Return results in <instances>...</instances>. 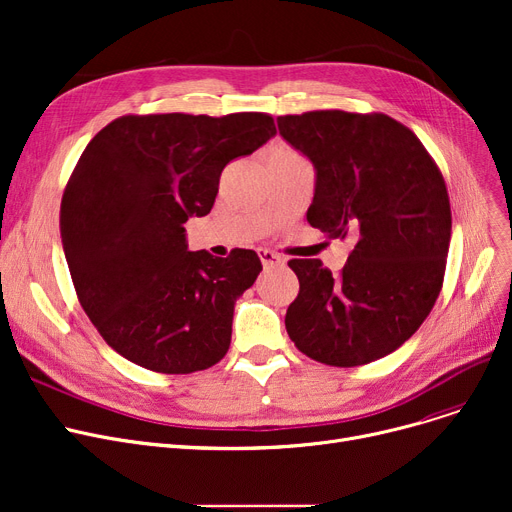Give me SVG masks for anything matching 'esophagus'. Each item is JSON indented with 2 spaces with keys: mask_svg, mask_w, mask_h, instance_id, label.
<instances>
[{
  "mask_svg": "<svg viewBox=\"0 0 512 512\" xmlns=\"http://www.w3.org/2000/svg\"><path fill=\"white\" fill-rule=\"evenodd\" d=\"M259 259H261L265 270H272V267L284 265V257L280 253L270 251V249H259Z\"/></svg>",
  "mask_w": 512,
  "mask_h": 512,
  "instance_id": "esophagus-1",
  "label": "esophagus"
}]
</instances>
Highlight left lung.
<instances>
[{"label": "left lung", "mask_w": 512, "mask_h": 512, "mask_svg": "<svg viewBox=\"0 0 512 512\" xmlns=\"http://www.w3.org/2000/svg\"><path fill=\"white\" fill-rule=\"evenodd\" d=\"M282 137L315 166L307 222L351 238L338 276L319 259H290L299 294L286 332L299 351L357 367L405 344L436 305L452 213L444 176L417 134L373 112L317 110L280 116Z\"/></svg>", "instance_id": "1"}]
</instances>
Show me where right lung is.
Returning a JSON list of instances; mask_svg holds the SVG:
<instances>
[{
	"instance_id": "obj_1",
	"label": "right lung",
	"mask_w": 512,
	"mask_h": 512,
	"mask_svg": "<svg viewBox=\"0 0 512 512\" xmlns=\"http://www.w3.org/2000/svg\"><path fill=\"white\" fill-rule=\"evenodd\" d=\"M276 134L270 114L122 116L101 128L64 188L60 232L78 303L124 359L157 373L224 359L234 303L261 261L188 251L184 224L207 215L222 170Z\"/></svg>"
}]
</instances>
